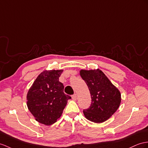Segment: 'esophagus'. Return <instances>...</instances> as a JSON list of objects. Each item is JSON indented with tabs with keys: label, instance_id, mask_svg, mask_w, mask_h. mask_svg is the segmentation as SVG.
I'll list each match as a JSON object with an SVG mask.
<instances>
[{
	"label": "esophagus",
	"instance_id": "34e87169",
	"mask_svg": "<svg viewBox=\"0 0 148 148\" xmlns=\"http://www.w3.org/2000/svg\"><path fill=\"white\" fill-rule=\"evenodd\" d=\"M71 98L73 100H76L77 99V96L76 94H73V95H71Z\"/></svg>",
	"mask_w": 148,
	"mask_h": 148
}]
</instances>
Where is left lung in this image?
Here are the masks:
<instances>
[{"label": "left lung", "mask_w": 148, "mask_h": 148, "mask_svg": "<svg viewBox=\"0 0 148 148\" xmlns=\"http://www.w3.org/2000/svg\"><path fill=\"white\" fill-rule=\"evenodd\" d=\"M80 76L87 85L92 102L84 114L88 120L95 123L107 121L120 106L121 93L100 70L80 71Z\"/></svg>", "instance_id": "1"}]
</instances>
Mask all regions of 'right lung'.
Segmentation results:
<instances>
[{"instance_id":"obj_1","label":"right lung","mask_w":148,"mask_h":148,"mask_svg":"<svg viewBox=\"0 0 148 148\" xmlns=\"http://www.w3.org/2000/svg\"><path fill=\"white\" fill-rule=\"evenodd\" d=\"M63 70L45 71L36 79L27 95L28 109L36 120L47 125L56 122L71 97L59 81Z\"/></svg>"}]
</instances>
